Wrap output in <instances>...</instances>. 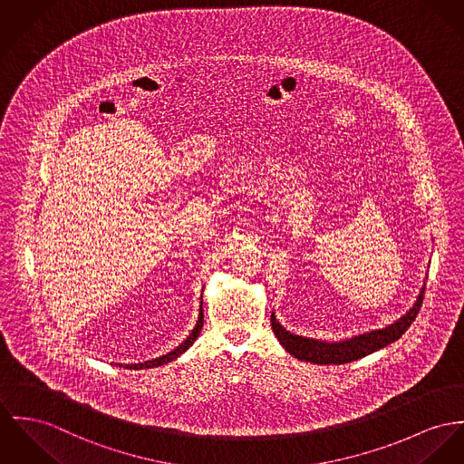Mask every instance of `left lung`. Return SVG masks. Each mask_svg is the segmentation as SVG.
Masks as SVG:
<instances>
[{
  "label": "left lung",
  "mask_w": 464,
  "mask_h": 464,
  "mask_svg": "<svg viewBox=\"0 0 464 464\" xmlns=\"http://www.w3.org/2000/svg\"><path fill=\"white\" fill-rule=\"evenodd\" d=\"M422 300H424V287H422L415 305L401 320L395 321L382 330H372L369 334H362V335L341 341V343H324V341L295 335L281 326V323L276 320L274 313H272L270 321H272V330H274L276 337L279 339L283 348H285V352L291 353L293 357L304 360V362H311V363H320V365L321 363L339 365V363H348V362H353L358 358L367 357V355L395 343L417 318V314L422 307Z\"/></svg>",
  "instance_id": "obj_1"
}]
</instances>
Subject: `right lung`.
Segmentation results:
<instances>
[{"instance_id":"add662e5","label":"right lung","mask_w":464,"mask_h":464,"mask_svg":"<svg viewBox=\"0 0 464 464\" xmlns=\"http://www.w3.org/2000/svg\"><path fill=\"white\" fill-rule=\"evenodd\" d=\"M201 328H203V307H201V313H199V318H198V323H196V326H194V330H192V334L179 344L177 350H173V352H169L168 355H162V357L153 358V360H148V362H141V363H130V365H125L127 369H150V367H159V365H162V363H168V362H171V360H175V358H179L183 352H187L192 344H194V341L199 337V334H201ZM116 365H120V363H116ZM121 367V365H120Z\"/></svg>"}]
</instances>
